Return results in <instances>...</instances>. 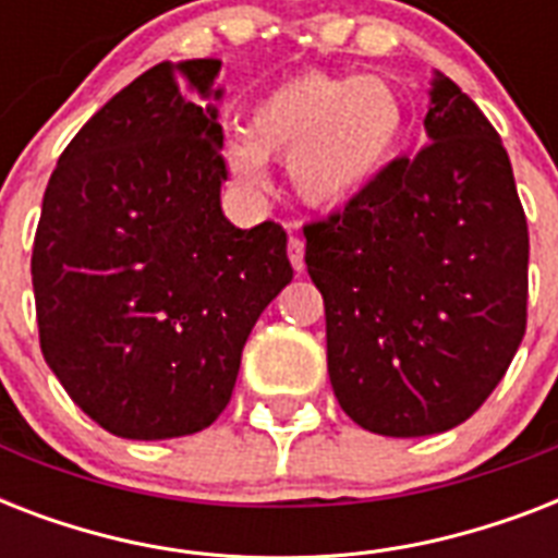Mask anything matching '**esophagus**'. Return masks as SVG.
Wrapping results in <instances>:
<instances>
[{
    "label": "esophagus",
    "instance_id": "34e87169",
    "mask_svg": "<svg viewBox=\"0 0 558 558\" xmlns=\"http://www.w3.org/2000/svg\"><path fill=\"white\" fill-rule=\"evenodd\" d=\"M287 252H289V263H292L298 271L304 269V240H301V236H289Z\"/></svg>",
    "mask_w": 558,
    "mask_h": 558
}]
</instances>
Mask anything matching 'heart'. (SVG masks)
<instances>
[{
  "instance_id": "b5f03b06",
  "label": "heart",
  "mask_w": 558,
  "mask_h": 558,
  "mask_svg": "<svg viewBox=\"0 0 558 558\" xmlns=\"http://www.w3.org/2000/svg\"><path fill=\"white\" fill-rule=\"evenodd\" d=\"M405 130V98L385 77L301 72L257 98L248 135H228L226 165L245 185H263V159L287 161L298 199L339 208L388 170Z\"/></svg>"
}]
</instances>
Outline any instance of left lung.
I'll return each mask as SVG.
<instances>
[{
  "label": "left lung",
  "instance_id": "8db88e82",
  "mask_svg": "<svg viewBox=\"0 0 558 558\" xmlns=\"http://www.w3.org/2000/svg\"><path fill=\"white\" fill-rule=\"evenodd\" d=\"M428 144L304 228L344 414L385 437L449 432L504 379L527 330L530 234L510 156L434 72Z\"/></svg>",
  "mask_w": 558,
  "mask_h": 558
}]
</instances>
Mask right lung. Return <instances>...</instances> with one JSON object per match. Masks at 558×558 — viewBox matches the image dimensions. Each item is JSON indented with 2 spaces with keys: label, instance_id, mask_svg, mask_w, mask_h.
<instances>
[{
  "label": "right lung",
  "instance_id": "obj_1",
  "mask_svg": "<svg viewBox=\"0 0 558 558\" xmlns=\"http://www.w3.org/2000/svg\"><path fill=\"white\" fill-rule=\"evenodd\" d=\"M219 65L135 77L69 142L43 196L39 348L83 414L126 440L208 428L248 332L292 280L287 231L236 228L219 205Z\"/></svg>",
  "mask_w": 558,
  "mask_h": 558
}]
</instances>
